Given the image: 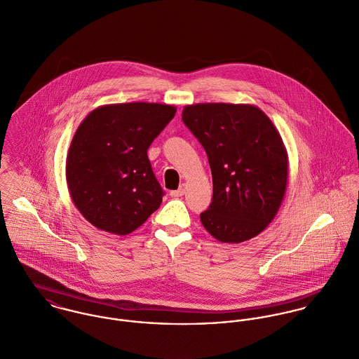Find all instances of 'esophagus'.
I'll return each instance as SVG.
<instances>
[{
    "mask_svg": "<svg viewBox=\"0 0 359 359\" xmlns=\"http://www.w3.org/2000/svg\"><path fill=\"white\" fill-rule=\"evenodd\" d=\"M185 191H187V185H185V184H182V185H180V188H178L177 191L170 192V195H171L172 198H180V196H182V195L185 194Z\"/></svg>",
    "mask_w": 359,
    "mask_h": 359,
    "instance_id": "obj_1",
    "label": "esophagus"
}]
</instances>
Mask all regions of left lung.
I'll list each match as a JSON object with an SVG mask.
<instances>
[{
  "mask_svg": "<svg viewBox=\"0 0 359 359\" xmlns=\"http://www.w3.org/2000/svg\"><path fill=\"white\" fill-rule=\"evenodd\" d=\"M182 121L205 148L212 199L201 214L217 241L241 243L262 232L283 201L287 154L268 116L252 104L198 103Z\"/></svg>",
  "mask_w": 359,
  "mask_h": 359,
  "instance_id": "obj_1",
  "label": "left lung"
}]
</instances>
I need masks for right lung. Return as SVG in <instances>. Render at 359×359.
<instances>
[{"label":"right lung","mask_w":359,"mask_h":359,"mask_svg":"<svg viewBox=\"0 0 359 359\" xmlns=\"http://www.w3.org/2000/svg\"><path fill=\"white\" fill-rule=\"evenodd\" d=\"M161 103H118L93 110L77 128L66 161L73 203L94 226L127 235L163 201L148 149L175 116Z\"/></svg>","instance_id":"1"}]
</instances>
